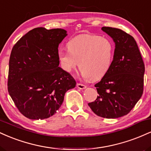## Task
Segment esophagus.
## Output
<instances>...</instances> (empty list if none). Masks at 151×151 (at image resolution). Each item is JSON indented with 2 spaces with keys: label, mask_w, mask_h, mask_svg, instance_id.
I'll return each mask as SVG.
<instances>
[{
  "label": "esophagus",
  "mask_w": 151,
  "mask_h": 151,
  "mask_svg": "<svg viewBox=\"0 0 151 151\" xmlns=\"http://www.w3.org/2000/svg\"><path fill=\"white\" fill-rule=\"evenodd\" d=\"M77 86L78 89H84L85 88H86V85H84V84H81V83H77Z\"/></svg>",
  "instance_id": "1"
}]
</instances>
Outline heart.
Segmentation results:
<instances>
[{
  "mask_svg": "<svg viewBox=\"0 0 151 151\" xmlns=\"http://www.w3.org/2000/svg\"><path fill=\"white\" fill-rule=\"evenodd\" d=\"M67 51H59L60 65L71 72L79 65L84 78L101 79L109 72L114 60L115 45L107 37L96 35H81L67 42Z\"/></svg>",
  "mask_w": 151,
  "mask_h": 151,
  "instance_id": "heart-1",
  "label": "heart"
}]
</instances>
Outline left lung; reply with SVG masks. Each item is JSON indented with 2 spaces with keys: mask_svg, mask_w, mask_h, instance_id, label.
Masks as SVG:
<instances>
[{
  "mask_svg": "<svg viewBox=\"0 0 151 151\" xmlns=\"http://www.w3.org/2000/svg\"><path fill=\"white\" fill-rule=\"evenodd\" d=\"M101 30L116 44L114 60L108 73L94 85L97 98L88 105L99 116L116 119L129 114L141 99L145 65L132 36L114 27H103Z\"/></svg>",
  "mask_w": 151,
  "mask_h": 151,
  "instance_id": "1",
  "label": "left lung"
}]
</instances>
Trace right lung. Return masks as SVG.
I'll return each mask as SVG.
<instances>
[{
  "label": "right lung",
  "instance_id": "right-lung-1",
  "mask_svg": "<svg viewBox=\"0 0 151 151\" xmlns=\"http://www.w3.org/2000/svg\"><path fill=\"white\" fill-rule=\"evenodd\" d=\"M67 31L36 27L15 44L9 60L8 91L19 111L30 119H45L61 106L76 81L59 67V44Z\"/></svg>",
  "mask_w": 151,
  "mask_h": 151
}]
</instances>
